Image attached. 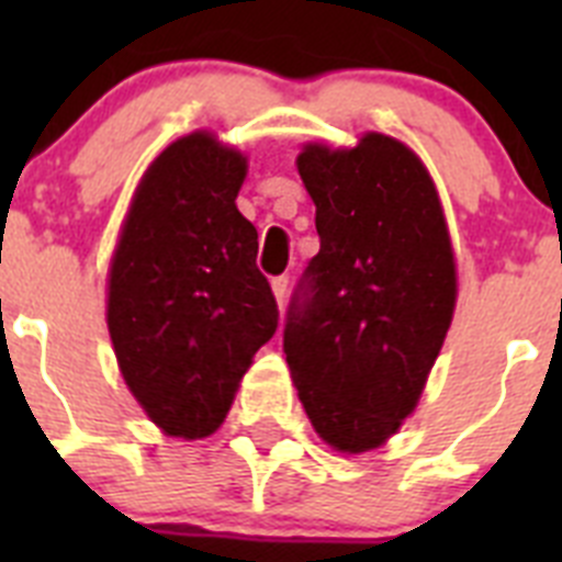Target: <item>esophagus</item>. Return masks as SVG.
Wrapping results in <instances>:
<instances>
[{
  "instance_id": "esophagus-1",
  "label": "esophagus",
  "mask_w": 562,
  "mask_h": 562,
  "mask_svg": "<svg viewBox=\"0 0 562 562\" xmlns=\"http://www.w3.org/2000/svg\"><path fill=\"white\" fill-rule=\"evenodd\" d=\"M272 284V295H276V301H278V306H284V301H286V290H290V278L286 276H276L270 281Z\"/></svg>"
}]
</instances>
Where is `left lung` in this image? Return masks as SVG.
<instances>
[{"label": "left lung", "mask_w": 562, "mask_h": 562, "mask_svg": "<svg viewBox=\"0 0 562 562\" xmlns=\"http://www.w3.org/2000/svg\"><path fill=\"white\" fill-rule=\"evenodd\" d=\"M297 173L321 252L286 310L284 355L312 428L366 453L414 414L456 310V261L439 193L405 143H310Z\"/></svg>", "instance_id": "1"}]
</instances>
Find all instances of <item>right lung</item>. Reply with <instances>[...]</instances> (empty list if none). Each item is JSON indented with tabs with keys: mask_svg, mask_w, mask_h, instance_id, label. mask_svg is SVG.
<instances>
[{
	"mask_svg": "<svg viewBox=\"0 0 562 562\" xmlns=\"http://www.w3.org/2000/svg\"><path fill=\"white\" fill-rule=\"evenodd\" d=\"M247 157L211 132L166 148L134 191L109 267L106 324L134 400L162 434L211 436L278 329L258 233L238 213Z\"/></svg>",
	"mask_w": 562,
	"mask_h": 562,
	"instance_id": "1",
	"label": "right lung"
}]
</instances>
